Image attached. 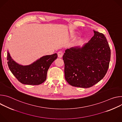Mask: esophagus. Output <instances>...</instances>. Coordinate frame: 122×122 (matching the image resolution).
Masks as SVG:
<instances>
[{"label":"esophagus","mask_w":122,"mask_h":122,"mask_svg":"<svg viewBox=\"0 0 122 122\" xmlns=\"http://www.w3.org/2000/svg\"><path fill=\"white\" fill-rule=\"evenodd\" d=\"M57 55H58V57L59 58H61L63 56V53L62 51H59L57 53Z\"/></svg>","instance_id":"obj_1"}]
</instances>
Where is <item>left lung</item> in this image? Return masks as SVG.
Returning <instances> with one entry per match:
<instances>
[{
	"instance_id": "left-lung-1",
	"label": "left lung",
	"mask_w": 122,
	"mask_h": 122,
	"mask_svg": "<svg viewBox=\"0 0 122 122\" xmlns=\"http://www.w3.org/2000/svg\"><path fill=\"white\" fill-rule=\"evenodd\" d=\"M94 35L82 47L65 51V77L72 86L89 88L106 75L109 66L111 49L104 34L94 30Z\"/></svg>"
}]
</instances>
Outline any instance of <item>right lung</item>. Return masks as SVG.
Returning <instances> with one entry per match:
<instances>
[{
	"mask_svg": "<svg viewBox=\"0 0 122 122\" xmlns=\"http://www.w3.org/2000/svg\"><path fill=\"white\" fill-rule=\"evenodd\" d=\"M57 58V54L45 56L29 65L23 66L15 62L7 52L10 71L21 83L27 85H39L45 81L49 67Z\"/></svg>",
	"mask_w": 122,
	"mask_h": 122,
	"instance_id": "1",
	"label": "right lung"
}]
</instances>
